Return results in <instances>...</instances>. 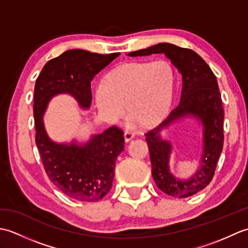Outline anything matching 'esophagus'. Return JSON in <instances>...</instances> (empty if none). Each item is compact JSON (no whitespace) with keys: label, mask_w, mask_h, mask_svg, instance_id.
<instances>
[{"label":"esophagus","mask_w":248,"mask_h":248,"mask_svg":"<svg viewBox=\"0 0 248 248\" xmlns=\"http://www.w3.org/2000/svg\"><path fill=\"white\" fill-rule=\"evenodd\" d=\"M134 133H132V132H130V131H125V132H124V140L125 141H127V143H128V141H130L131 140H132L133 138H134Z\"/></svg>","instance_id":"1"}]
</instances>
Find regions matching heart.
Segmentation results:
<instances>
[{
    "instance_id": "1",
    "label": "heart",
    "mask_w": 248,
    "mask_h": 248,
    "mask_svg": "<svg viewBox=\"0 0 248 248\" xmlns=\"http://www.w3.org/2000/svg\"><path fill=\"white\" fill-rule=\"evenodd\" d=\"M175 70L166 60L131 62L109 72L94 88V104L104 121L115 124L125 107L124 127L155 124L165 117L175 91ZM126 105L124 106V104Z\"/></svg>"
}]
</instances>
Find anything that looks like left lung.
I'll return each instance as SVG.
<instances>
[{"label": "left lung", "mask_w": 248, "mask_h": 248, "mask_svg": "<svg viewBox=\"0 0 248 248\" xmlns=\"http://www.w3.org/2000/svg\"><path fill=\"white\" fill-rule=\"evenodd\" d=\"M164 54L182 77L180 102L164 121L146 133L152 177L161 191L173 197L186 198L198 193L211 182L224 145V108L217 80L196 52L172 44L161 43L147 49L131 52L128 56ZM188 119L201 128L202 144L197 170L186 179L179 178L170 170L174 151L162 132Z\"/></svg>", "instance_id": "obj_1"}]
</instances>
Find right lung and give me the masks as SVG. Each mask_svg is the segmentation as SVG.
Here are the masks:
<instances>
[{
  "label": "right lung",
  "instance_id": "right-lung-1",
  "mask_svg": "<svg viewBox=\"0 0 248 248\" xmlns=\"http://www.w3.org/2000/svg\"><path fill=\"white\" fill-rule=\"evenodd\" d=\"M120 53L98 54L85 50H68L49 61L37 78L34 91L36 145L51 182L78 202H98L112 187L115 164L124 150V132L110 127L86 140L72 139L59 143L45 127L44 116L50 101L69 94L81 109L92 104L91 82Z\"/></svg>",
  "mask_w": 248,
  "mask_h": 248
}]
</instances>
